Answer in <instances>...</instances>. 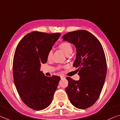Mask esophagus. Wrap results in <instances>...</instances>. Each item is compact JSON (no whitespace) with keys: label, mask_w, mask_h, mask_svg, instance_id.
Instances as JSON below:
<instances>
[{"label":"esophagus","mask_w":120,"mask_h":120,"mask_svg":"<svg viewBox=\"0 0 120 120\" xmlns=\"http://www.w3.org/2000/svg\"><path fill=\"white\" fill-rule=\"evenodd\" d=\"M60 78H61V79H65V77H64V75H61Z\"/></svg>","instance_id":"1"}]
</instances>
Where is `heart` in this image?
<instances>
[{
  "label": "heart",
  "mask_w": 120,
  "mask_h": 120,
  "mask_svg": "<svg viewBox=\"0 0 120 120\" xmlns=\"http://www.w3.org/2000/svg\"><path fill=\"white\" fill-rule=\"evenodd\" d=\"M59 48L66 55L71 54L72 52V50H73V48H72L71 44L68 42H64L60 43L59 45ZM52 54H53L52 50H50L48 52V55H47V58H48V59H49L51 58Z\"/></svg>",
  "instance_id": "heart-1"
}]
</instances>
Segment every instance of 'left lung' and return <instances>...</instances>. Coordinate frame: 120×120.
<instances>
[{
  "mask_svg": "<svg viewBox=\"0 0 120 120\" xmlns=\"http://www.w3.org/2000/svg\"><path fill=\"white\" fill-rule=\"evenodd\" d=\"M62 38L76 47L73 66L78 68L80 77L79 80L66 77L68 85L66 91L72 105L88 108L99 98L105 82L107 66L103 48L93 34L84 30L70 32Z\"/></svg>",
  "mask_w": 120,
  "mask_h": 120,
  "instance_id": "1",
  "label": "left lung"
}]
</instances>
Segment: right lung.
<instances>
[{
	"mask_svg": "<svg viewBox=\"0 0 120 120\" xmlns=\"http://www.w3.org/2000/svg\"><path fill=\"white\" fill-rule=\"evenodd\" d=\"M60 36V33L38 31L26 34L18 44L13 60L15 86L22 100L28 107L41 110L50 105L60 77H47L40 71L41 64Z\"/></svg>",
	"mask_w": 120,
	"mask_h": 120,
	"instance_id": "1",
	"label": "right lung"
}]
</instances>
